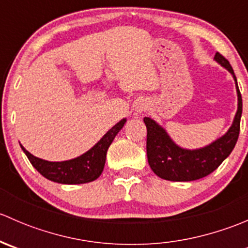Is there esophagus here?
Listing matches in <instances>:
<instances>
[{
	"label": "esophagus",
	"mask_w": 248,
	"mask_h": 248,
	"mask_svg": "<svg viewBox=\"0 0 248 248\" xmlns=\"http://www.w3.org/2000/svg\"><path fill=\"white\" fill-rule=\"evenodd\" d=\"M150 104L147 103L146 101H139L138 103L136 104V110L138 112H142V111H146L147 109H149Z\"/></svg>",
	"instance_id": "1"
}]
</instances>
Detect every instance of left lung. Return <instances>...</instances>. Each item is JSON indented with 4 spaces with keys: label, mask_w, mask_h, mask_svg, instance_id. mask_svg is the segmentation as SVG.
I'll list each match as a JSON object with an SVG mask.
<instances>
[{
    "label": "left lung",
    "mask_w": 248,
    "mask_h": 248,
    "mask_svg": "<svg viewBox=\"0 0 248 248\" xmlns=\"http://www.w3.org/2000/svg\"><path fill=\"white\" fill-rule=\"evenodd\" d=\"M215 60L232 74L237 91V111L229 131L199 150H185L169 138L167 132L150 117H144L146 124L147 161L152 171L161 179L169 181H193L207 176L216 170L219 164L231 155L240 133V119L242 114V98L237 86L236 77L228 60L216 52Z\"/></svg>",
    "instance_id": "obj_1"
}]
</instances>
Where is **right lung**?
<instances>
[{"label": "right lung", "mask_w": 248, "mask_h": 248, "mask_svg": "<svg viewBox=\"0 0 248 248\" xmlns=\"http://www.w3.org/2000/svg\"><path fill=\"white\" fill-rule=\"evenodd\" d=\"M126 119L117 122L111 129H109L104 137L87 152L71 161L49 162L34 157L27 150L21 146L22 151L27 156L32 166L47 180L59 184L78 185L91 182L99 177L106 164L107 151L116 134L124 127Z\"/></svg>", "instance_id": "obj_1"}]
</instances>
